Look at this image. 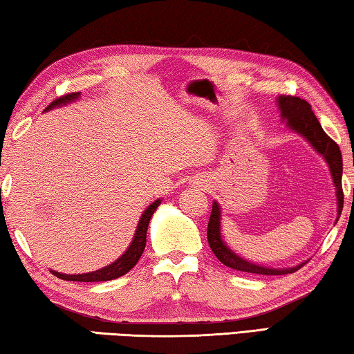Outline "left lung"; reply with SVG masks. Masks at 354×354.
Wrapping results in <instances>:
<instances>
[{"mask_svg":"<svg viewBox=\"0 0 354 354\" xmlns=\"http://www.w3.org/2000/svg\"><path fill=\"white\" fill-rule=\"evenodd\" d=\"M277 104L279 113H281V120L286 122V127L294 133H297L305 138L310 143V146L318 152L328 163L332 183L335 187V198H337V219L339 221L342 214V208H344V191H342V171H344V162H342V152L337 146L335 141H332L326 131L321 127L319 120L316 119L315 113L312 111V106L300 100L299 97H278ZM208 243L211 251L214 252V256L230 268L239 272L246 273H256V275H286V273L297 272L304 263H307L310 259L297 263L294 267L286 268H275V267H266L254 263L251 261H246L245 257L236 254L234 250H230L227 243L223 240L221 235V207L219 203L213 202V209H211L209 221H208Z\"/></svg>","mask_w":354,"mask_h":354,"instance_id":"left-lung-1","label":"left lung"}]
</instances>
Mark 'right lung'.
I'll return each mask as SVG.
<instances>
[{"label": "right lung", "mask_w": 354, "mask_h": 354, "mask_svg": "<svg viewBox=\"0 0 354 354\" xmlns=\"http://www.w3.org/2000/svg\"><path fill=\"white\" fill-rule=\"evenodd\" d=\"M77 98H81V93H79V92L68 93V95H65V97H60V98L54 100V102H52L49 106L46 108V111H49L52 108L65 106V104L75 102V100H77ZM160 203H162V200L157 198L156 202H152L149 207H147L143 211V214H141V218L138 221V225H136V230H135V235H133V240H131V243L129 245V248H127L124 254L120 256L119 259L111 262L109 266L103 267V268H98V270H95V272L77 273V275H68V273H60V272H55V270H50V272L60 279H66V281H84V283L109 281V279H115V278L125 275L127 272H130L131 268L136 266V262L140 261L141 254H143L145 246H146L147 225H149V221L152 218V214L156 213V209L159 208Z\"/></svg>", "instance_id": "right-lung-1"}]
</instances>
